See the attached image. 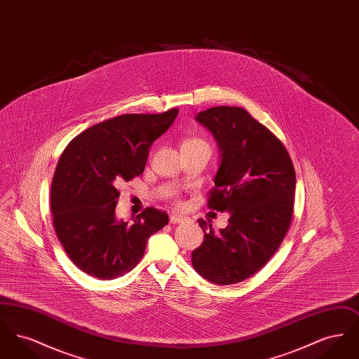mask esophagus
Wrapping results in <instances>:
<instances>
[{
  "label": "esophagus",
  "mask_w": 359,
  "mask_h": 359,
  "mask_svg": "<svg viewBox=\"0 0 359 359\" xmlns=\"http://www.w3.org/2000/svg\"><path fill=\"white\" fill-rule=\"evenodd\" d=\"M188 218L186 217H182L179 214H172L171 218H170V222L171 223H183L187 222Z\"/></svg>",
  "instance_id": "esophagus-1"
}]
</instances>
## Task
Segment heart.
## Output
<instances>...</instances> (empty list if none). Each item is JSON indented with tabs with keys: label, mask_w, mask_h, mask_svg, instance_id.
<instances>
[{
	"label": "heart",
	"mask_w": 359,
	"mask_h": 359,
	"mask_svg": "<svg viewBox=\"0 0 359 359\" xmlns=\"http://www.w3.org/2000/svg\"><path fill=\"white\" fill-rule=\"evenodd\" d=\"M182 148H202V149L210 151L208 142L203 140V138H201V137H188V138L183 141Z\"/></svg>",
	"instance_id": "b5f03b06"
}]
</instances>
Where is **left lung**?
<instances>
[{"instance_id": "obj_1", "label": "left lung", "mask_w": 359, "mask_h": 359, "mask_svg": "<svg viewBox=\"0 0 359 359\" xmlns=\"http://www.w3.org/2000/svg\"><path fill=\"white\" fill-rule=\"evenodd\" d=\"M195 120L212 133L221 152L207 205L229 211L230 218L219 233L198 219L205 241L192 252V266L214 284H237L271 259L290 229L294 168L283 142L242 107H211Z\"/></svg>"}]
</instances>
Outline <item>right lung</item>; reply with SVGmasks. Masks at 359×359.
Here are the masks:
<instances>
[{
	"instance_id": "right-lung-1",
	"label": "right lung",
	"mask_w": 359,
	"mask_h": 359,
	"mask_svg": "<svg viewBox=\"0 0 359 359\" xmlns=\"http://www.w3.org/2000/svg\"><path fill=\"white\" fill-rule=\"evenodd\" d=\"M179 110L123 114L75 137L60 156L51 186L52 222L69 259L85 273L113 280L130 272L148 238L168 223V214L147 207L133 222L116 218L117 187L141 175L149 148Z\"/></svg>"
}]
</instances>
